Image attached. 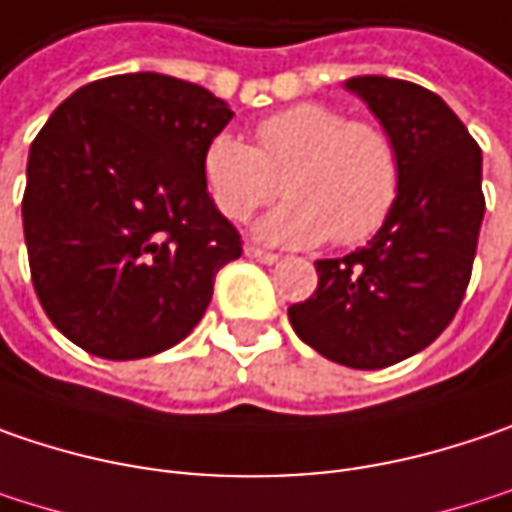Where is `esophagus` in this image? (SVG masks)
<instances>
[{
  "mask_svg": "<svg viewBox=\"0 0 512 512\" xmlns=\"http://www.w3.org/2000/svg\"><path fill=\"white\" fill-rule=\"evenodd\" d=\"M246 257H252V260H257V263H266V266L278 263V255H272V252H263V249H257V246H246Z\"/></svg>",
  "mask_w": 512,
  "mask_h": 512,
  "instance_id": "obj_1",
  "label": "esophagus"
}]
</instances>
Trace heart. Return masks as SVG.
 Segmentation results:
<instances>
[{"label":"heart","mask_w":512,"mask_h":512,"mask_svg":"<svg viewBox=\"0 0 512 512\" xmlns=\"http://www.w3.org/2000/svg\"><path fill=\"white\" fill-rule=\"evenodd\" d=\"M205 188L228 220H246L281 194L284 205L252 228L269 246H356L379 231L400 194V150L371 121H350L318 101L263 118L255 147L220 133L202 153Z\"/></svg>","instance_id":"b5f03b06"}]
</instances>
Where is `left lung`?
Listing matches in <instances>:
<instances>
[{"label": "left lung", "instance_id": "obj_1", "mask_svg": "<svg viewBox=\"0 0 512 512\" xmlns=\"http://www.w3.org/2000/svg\"><path fill=\"white\" fill-rule=\"evenodd\" d=\"M400 150V194L368 246L316 260L289 324L321 356L376 371L429 347L464 301L484 220L481 150L446 101L408 80H345Z\"/></svg>", "mask_w": 512, "mask_h": 512}]
</instances>
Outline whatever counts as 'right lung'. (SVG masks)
Masks as SVG:
<instances>
[{
    "label": "right lung",
    "mask_w": 512,
    "mask_h": 512,
    "mask_svg": "<svg viewBox=\"0 0 512 512\" xmlns=\"http://www.w3.org/2000/svg\"><path fill=\"white\" fill-rule=\"evenodd\" d=\"M234 118L208 89L130 72L72 92L34 138L22 228L54 327L101 359L179 345L205 316L237 228L202 179V153Z\"/></svg>",
    "instance_id": "right-lung-1"
}]
</instances>
